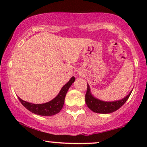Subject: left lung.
<instances>
[{
  "label": "left lung",
  "instance_id": "8db88e82",
  "mask_svg": "<svg viewBox=\"0 0 147 147\" xmlns=\"http://www.w3.org/2000/svg\"><path fill=\"white\" fill-rule=\"evenodd\" d=\"M132 90L129 92V95H127L124 98L120 99V100L115 101V102H104V101L96 98L92 95L90 86L88 84L85 99L86 103L88 107L93 112L97 113L109 114L115 112V111L118 110L119 108L122 107L129 99L130 95L132 92Z\"/></svg>",
  "mask_w": 147,
  "mask_h": 147
}]
</instances>
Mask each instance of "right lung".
<instances>
[{
	"label": "right lung",
	"mask_w": 147,
	"mask_h": 147,
	"mask_svg": "<svg viewBox=\"0 0 147 147\" xmlns=\"http://www.w3.org/2000/svg\"><path fill=\"white\" fill-rule=\"evenodd\" d=\"M75 80V77H71L68 83L65 84L62 87L60 92L55 98L50 102L44 103V104H32V103L25 102L20 97H18V99L23 106H25L28 111L33 113L41 116L54 115H56L59 113L63 108L67 92H68L69 88L74 83Z\"/></svg>",
	"instance_id": "right-lung-1"
}]
</instances>
